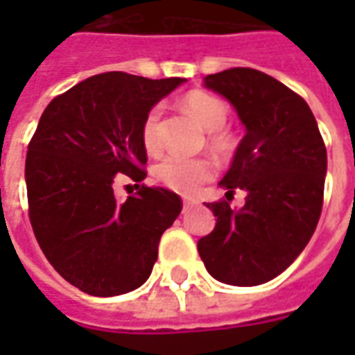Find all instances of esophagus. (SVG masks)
<instances>
[{
  "label": "esophagus",
  "mask_w": 355,
  "mask_h": 355,
  "mask_svg": "<svg viewBox=\"0 0 355 355\" xmlns=\"http://www.w3.org/2000/svg\"><path fill=\"white\" fill-rule=\"evenodd\" d=\"M192 205H193L192 200H184V201H182V213H186V211L192 207Z\"/></svg>",
  "instance_id": "obj_1"
}]
</instances>
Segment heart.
Wrapping results in <instances>:
<instances>
[{
  "mask_svg": "<svg viewBox=\"0 0 355 355\" xmlns=\"http://www.w3.org/2000/svg\"><path fill=\"white\" fill-rule=\"evenodd\" d=\"M180 106L184 112L198 121L205 131L213 132L211 137V146L220 154H228L232 150V139L228 132L220 131L228 119V104L218 98L215 94L205 93V91H190L182 96ZM159 108L150 110V114L142 125V142L150 154H157L162 150V137H159ZM215 167L207 159H188V157H178L169 155L163 162L155 165L154 175L157 182L167 186L169 190L180 193H192L198 190L201 182H205L213 177Z\"/></svg>",
  "mask_w": 355,
  "mask_h": 355,
  "instance_id": "1",
  "label": "heart"
}]
</instances>
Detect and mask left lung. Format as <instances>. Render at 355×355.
Here are the masks:
<instances>
[{"label": "left lung", "mask_w": 355, "mask_h": 355, "mask_svg": "<svg viewBox=\"0 0 355 355\" xmlns=\"http://www.w3.org/2000/svg\"><path fill=\"white\" fill-rule=\"evenodd\" d=\"M203 87L230 102L245 137L220 184L245 190V205L207 203L215 230L198 251L215 279L261 285L289 268L318 226L327 175V150L312 110L282 81L253 68L203 78Z\"/></svg>", "instance_id": "8db88e82"}]
</instances>
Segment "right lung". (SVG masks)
Wrapping results in <instances>:
<instances>
[{"label": "right lung", "instance_id": "add662e5", "mask_svg": "<svg viewBox=\"0 0 355 355\" xmlns=\"http://www.w3.org/2000/svg\"><path fill=\"white\" fill-rule=\"evenodd\" d=\"M184 81L98 73L42 114L24 169L30 223L51 266L87 295L116 297L140 287L162 234L180 215L177 193L140 182L144 119ZM123 174L139 192L119 202L113 182Z\"/></svg>", "mask_w": 355, "mask_h": 355}]
</instances>
